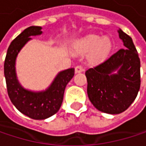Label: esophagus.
<instances>
[{"label": "esophagus", "mask_w": 146, "mask_h": 146, "mask_svg": "<svg viewBox=\"0 0 146 146\" xmlns=\"http://www.w3.org/2000/svg\"><path fill=\"white\" fill-rule=\"evenodd\" d=\"M83 71H84V68H83V67L80 66V65H78V66H77V67L75 68V73H82Z\"/></svg>", "instance_id": "esophagus-1"}]
</instances>
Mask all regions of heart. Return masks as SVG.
<instances>
[{
	"mask_svg": "<svg viewBox=\"0 0 146 146\" xmlns=\"http://www.w3.org/2000/svg\"><path fill=\"white\" fill-rule=\"evenodd\" d=\"M112 41L107 37L97 35H89L73 43V50L78 54H88L90 60L98 62L106 59L112 49Z\"/></svg>",
	"mask_w": 146,
	"mask_h": 146,
	"instance_id": "1",
	"label": "heart"
}]
</instances>
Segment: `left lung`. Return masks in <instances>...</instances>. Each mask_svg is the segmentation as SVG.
<instances>
[{
  "instance_id": "left-lung-1",
  "label": "left lung",
  "mask_w": 146,
  "mask_h": 146,
  "mask_svg": "<svg viewBox=\"0 0 146 146\" xmlns=\"http://www.w3.org/2000/svg\"><path fill=\"white\" fill-rule=\"evenodd\" d=\"M117 32L123 47L85 72L90 101L108 114L127 110L140 87V61L133 40L122 29Z\"/></svg>"
}]
</instances>
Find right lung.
Returning a JSON list of instances; mask_svg holds the SVG:
<instances>
[{"label":"right lung","mask_w":146,"mask_h":146,"mask_svg":"<svg viewBox=\"0 0 146 146\" xmlns=\"http://www.w3.org/2000/svg\"><path fill=\"white\" fill-rule=\"evenodd\" d=\"M41 29L40 26H30L17 36L7 49L4 63V75L11 102L20 112L36 120L46 119L59 111L65 88L74 75V68L61 71L49 87L41 91H32L21 85L16 73L17 56L23 47L32 40V36L42 34Z\"/></svg>","instance_id":"obj_1"}]
</instances>
